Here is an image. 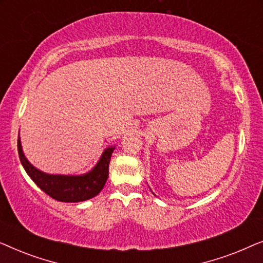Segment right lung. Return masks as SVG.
<instances>
[{
	"instance_id": "right-lung-1",
	"label": "right lung",
	"mask_w": 263,
	"mask_h": 263,
	"mask_svg": "<svg viewBox=\"0 0 263 263\" xmlns=\"http://www.w3.org/2000/svg\"><path fill=\"white\" fill-rule=\"evenodd\" d=\"M115 146L104 149L97 164L86 174L52 175L41 171L27 160L21 146L20 136L17 139V152L25 171L43 192L62 202H81L92 199L102 192L109 177V164Z\"/></svg>"
}]
</instances>
